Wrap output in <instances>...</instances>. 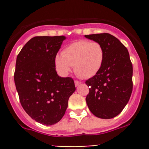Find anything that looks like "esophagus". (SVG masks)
Returning <instances> with one entry per match:
<instances>
[{
    "instance_id": "1",
    "label": "esophagus",
    "mask_w": 149,
    "mask_h": 149,
    "mask_svg": "<svg viewBox=\"0 0 149 149\" xmlns=\"http://www.w3.org/2000/svg\"><path fill=\"white\" fill-rule=\"evenodd\" d=\"M80 84H81V82L78 81V80H75V85H76V87H78Z\"/></svg>"
}]
</instances>
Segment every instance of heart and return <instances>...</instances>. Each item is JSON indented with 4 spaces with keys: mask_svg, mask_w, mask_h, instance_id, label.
Returning <instances> with one entry per match:
<instances>
[{
    "mask_svg": "<svg viewBox=\"0 0 149 149\" xmlns=\"http://www.w3.org/2000/svg\"><path fill=\"white\" fill-rule=\"evenodd\" d=\"M105 51L99 42L79 40L68 45L62 55H57L55 67L59 74L66 76L74 65L75 72L80 77L90 78L99 73L103 66Z\"/></svg>",
    "mask_w": 149,
    "mask_h": 149,
    "instance_id": "heart-1",
    "label": "heart"
}]
</instances>
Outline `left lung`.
<instances>
[{
  "instance_id": "left-lung-1",
  "label": "left lung",
  "mask_w": 149,
  "mask_h": 149,
  "mask_svg": "<svg viewBox=\"0 0 149 149\" xmlns=\"http://www.w3.org/2000/svg\"><path fill=\"white\" fill-rule=\"evenodd\" d=\"M103 45L105 58L99 73L86 80L90 87L86 102L97 118L110 119L120 113L132 92V64L127 49L109 33L85 35Z\"/></svg>"
}]
</instances>
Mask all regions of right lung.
Masks as SVG:
<instances>
[{
    "label": "right lung",
    "instance_id": "1",
    "mask_svg": "<svg viewBox=\"0 0 149 149\" xmlns=\"http://www.w3.org/2000/svg\"><path fill=\"white\" fill-rule=\"evenodd\" d=\"M65 39L64 36L32 38L17 57L14 79L20 103L32 119L45 125L62 118L76 90L72 78L56 72L54 59Z\"/></svg>",
    "mask_w": 149,
    "mask_h": 149
}]
</instances>
